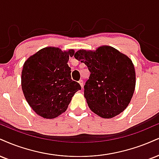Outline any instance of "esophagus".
Segmentation results:
<instances>
[{"mask_svg": "<svg viewBox=\"0 0 159 159\" xmlns=\"http://www.w3.org/2000/svg\"><path fill=\"white\" fill-rule=\"evenodd\" d=\"M78 83H79V84L81 85V88H83V87H84V81H82V80H80V81H78Z\"/></svg>", "mask_w": 159, "mask_h": 159, "instance_id": "34e87169", "label": "esophagus"}]
</instances>
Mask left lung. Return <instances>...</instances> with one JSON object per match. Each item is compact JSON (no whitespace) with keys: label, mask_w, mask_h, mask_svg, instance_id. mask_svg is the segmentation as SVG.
<instances>
[{"label":"left lung","mask_w":159,"mask_h":159,"mask_svg":"<svg viewBox=\"0 0 159 159\" xmlns=\"http://www.w3.org/2000/svg\"><path fill=\"white\" fill-rule=\"evenodd\" d=\"M90 72L84 85L88 106L101 118H111L127 107L134 93L135 72L127 55L110 46L95 51L80 49L75 53Z\"/></svg>","instance_id":"left-lung-1"}]
</instances>
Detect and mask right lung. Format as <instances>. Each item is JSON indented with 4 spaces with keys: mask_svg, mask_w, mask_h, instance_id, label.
Listing matches in <instances>:
<instances>
[{
    "mask_svg": "<svg viewBox=\"0 0 159 159\" xmlns=\"http://www.w3.org/2000/svg\"><path fill=\"white\" fill-rule=\"evenodd\" d=\"M75 51L46 47L24 62L21 87L29 105L38 116L55 118L66 110L76 92L81 89L71 79L67 62Z\"/></svg>",
    "mask_w": 159,
    "mask_h": 159,
    "instance_id": "1",
    "label": "right lung"
}]
</instances>
